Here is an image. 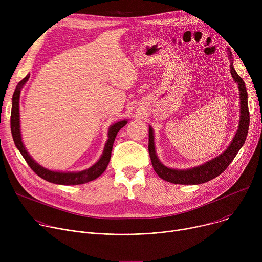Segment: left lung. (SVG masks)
<instances>
[{
	"label": "left lung",
	"mask_w": 262,
	"mask_h": 262,
	"mask_svg": "<svg viewBox=\"0 0 262 262\" xmlns=\"http://www.w3.org/2000/svg\"><path fill=\"white\" fill-rule=\"evenodd\" d=\"M231 53L229 52V57L231 58ZM230 71L233 80L238 84L239 95H241V120L239 126L233 138L231 144L227 148L226 151H224L217 158L205 163L204 165L188 169V170H175L170 169L164 166L157 157L155 149V138L152 128L149 127V142H148V150L150 156L151 164L157 172V174L164 180L176 183V184H199L207 182L221 173H223L230 165V163L234 160L235 156L239 151L242 146L245 144L249 124H250V113L248 107V93L246 89V85L243 79L236 73L232 63L230 65Z\"/></svg>",
	"instance_id": "left-lung-1"
}]
</instances>
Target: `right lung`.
Wrapping results in <instances>:
<instances>
[{"label":"right lung","instance_id":"obj_1","mask_svg":"<svg viewBox=\"0 0 262 262\" xmlns=\"http://www.w3.org/2000/svg\"><path fill=\"white\" fill-rule=\"evenodd\" d=\"M30 74L26 78H24L18 85L15 88V91L12 96V108H11V117H10V124H11V133L13 137V141L15 143V146L26 160L27 164L30 166V168L37 174L43 178L47 181L57 183V184H64V185H69V184H82L91 180H94L95 178L99 177L104 170L106 169L110 159H111V152H112V148H113V144L115 141V138L117 136V133L127 123L126 120L119 121L115 124L112 125L108 128V139L107 142L104 146V150L99 159V161L93 165L91 168L81 171V172H74V173H61V172H54L50 171L48 169H45L40 165L35 163V161L29 156L27 150L25 149V146L21 142V137H20V130H19V94H20V89L25 85V83L29 80Z\"/></svg>","mask_w":262,"mask_h":262}]
</instances>
